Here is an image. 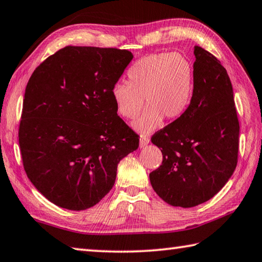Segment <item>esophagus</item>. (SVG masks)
I'll use <instances>...</instances> for the list:
<instances>
[{"instance_id": "esophagus-1", "label": "esophagus", "mask_w": 262, "mask_h": 262, "mask_svg": "<svg viewBox=\"0 0 262 262\" xmlns=\"http://www.w3.org/2000/svg\"><path fill=\"white\" fill-rule=\"evenodd\" d=\"M149 144V138L146 135L140 136V147H145L146 145Z\"/></svg>"}]
</instances>
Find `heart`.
Wrapping results in <instances>:
<instances>
[{
    "label": "heart",
    "mask_w": 262,
    "mask_h": 262,
    "mask_svg": "<svg viewBox=\"0 0 262 262\" xmlns=\"http://www.w3.org/2000/svg\"><path fill=\"white\" fill-rule=\"evenodd\" d=\"M127 82H117L112 90L117 113L134 119L147 104L144 114L134 122L141 134L161 126L163 118L175 121L189 108L194 89V69L180 53L149 54L137 61L127 71Z\"/></svg>",
    "instance_id": "1"
}]
</instances>
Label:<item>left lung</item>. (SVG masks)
<instances>
[{
    "instance_id": "obj_1",
    "label": "left lung",
    "mask_w": 262,
    "mask_h": 262,
    "mask_svg": "<svg viewBox=\"0 0 262 262\" xmlns=\"http://www.w3.org/2000/svg\"><path fill=\"white\" fill-rule=\"evenodd\" d=\"M194 89L189 108L152 137L163 160L149 173L154 191L163 201L194 207L217 193L235 171L239 122L232 85L221 62L194 47Z\"/></svg>"
}]
</instances>
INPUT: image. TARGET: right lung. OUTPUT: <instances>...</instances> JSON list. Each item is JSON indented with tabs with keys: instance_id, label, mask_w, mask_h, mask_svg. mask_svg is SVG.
I'll return each mask as SVG.
<instances>
[{
	"instance_id": "1",
	"label": "right lung",
	"mask_w": 262,
	"mask_h": 262,
	"mask_svg": "<svg viewBox=\"0 0 262 262\" xmlns=\"http://www.w3.org/2000/svg\"><path fill=\"white\" fill-rule=\"evenodd\" d=\"M132 58L126 49L67 46L32 73L18 132L23 166L56 206L98 204L113 189L119 161L138 148L112 95Z\"/></svg>"
}]
</instances>
